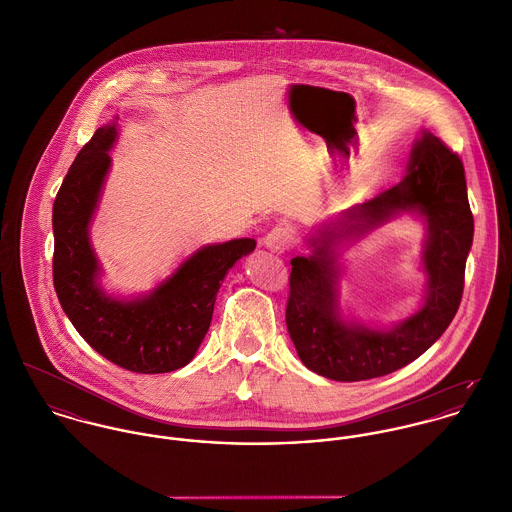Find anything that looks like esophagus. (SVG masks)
<instances>
[{"label":"esophagus","mask_w":512,"mask_h":512,"mask_svg":"<svg viewBox=\"0 0 512 512\" xmlns=\"http://www.w3.org/2000/svg\"><path fill=\"white\" fill-rule=\"evenodd\" d=\"M263 243H265L267 249H271V251H275V253H285V251H289V249L293 247L295 237H293V231H291L289 227H281V225H279V227L271 229V231L265 235Z\"/></svg>","instance_id":"obj_1"}]
</instances>
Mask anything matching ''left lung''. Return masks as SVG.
<instances>
[{
	"label": "left lung",
	"mask_w": 512,
	"mask_h": 512,
	"mask_svg": "<svg viewBox=\"0 0 512 512\" xmlns=\"http://www.w3.org/2000/svg\"><path fill=\"white\" fill-rule=\"evenodd\" d=\"M411 208L428 221L424 307L390 331L348 325L337 310L335 245ZM308 243L312 255L291 261L285 314L303 364L338 382L372 380L408 366L445 332L461 305L473 243V213L461 158L431 132H421L400 184L350 207L338 221L322 225Z\"/></svg>",
	"instance_id": "8db88e82"
}]
</instances>
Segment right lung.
<instances>
[{"mask_svg":"<svg viewBox=\"0 0 512 512\" xmlns=\"http://www.w3.org/2000/svg\"><path fill=\"white\" fill-rule=\"evenodd\" d=\"M116 124L101 126L81 148L53 204V285L77 332L112 364L136 374L174 372L196 356L227 271L255 239L207 245L150 295L120 301L97 283L89 223L99 204Z\"/></svg>","mask_w":512,"mask_h":512,"instance_id":"obj_1","label":"right lung"}]
</instances>
